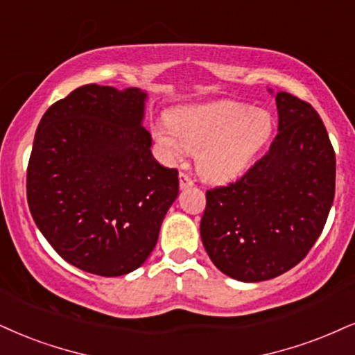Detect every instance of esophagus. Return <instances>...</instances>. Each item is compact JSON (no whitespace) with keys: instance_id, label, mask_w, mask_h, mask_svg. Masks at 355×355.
Wrapping results in <instances>:
<instances>
[{"instance_id":"1","label":"esophagus","mask_w":355,"mask_h":355,"mask_svg":"<svg viewBox=\"0 0 355 355\" xmlns=\"http://www.w3.org/2000/svg\"><path fill=\"white\" fill-rule=\"evenodd\" d=\"M192 184H194V181H192L191 176H187L186 173L179 174V186H181V189H186V187H191Z\"/></svg>"}]
</instances>
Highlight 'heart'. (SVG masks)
Listing matches in <instances>:
<instances>
[{
    "mask_svg": "<svg viewBox=\"0 0 355 355\" xmlns=\"http://www.w3.org/2000/svg\"><path fill=\"white\" fill-rule=\"evenodd\" d=\"M271 131L268 113L225 100L178 108L155 126L153 135L171 163L181 159L186 150L196 151L200 176L224 182L243 173Z\"/></svg>",
    "mask_w": 355,
    "mask_h": 355,
    "instance_id": "obj_1",
    "label": "heart"
}]
</instances>
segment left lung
Returning a JSON list of instances; mask_svg holds the SVG:
<instances>
[{
  "label": "left lung",
  "instance_id": "1",
  "mask_svg": "<svg viewBox=\"0 0 355 355\" xmlns=\"http://www.w3.org/2000/svg\"><path fill=\"white\" fill-rule=\"evenodd\" d=\"M278 135L243 176L205 192L200 237L227 277L255 283L279 277L316 243L336 191V153L318 112L277 94Z\"/></svg>",
  "mask_w": 355,
  "mask_h": 355
}]
</instances>
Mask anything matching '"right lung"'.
Masks as SVG:
<instances>
[{"instance_id":"add662e5","label":"right lung","mask_w":355,"mask_h":355,"mask_svg":"<svg viewBox=\"0 0 355 355\" xmlns=\"http://www.w3.org/2000/svg\"><path fill=\"white\" fill-rule=\"evenodd\" d=\"M146 94L89 84L44 113L29 156L31 216L65 261L100 277L144 263L179 194L141 126Z\"/></svg>"}]
</instances>
